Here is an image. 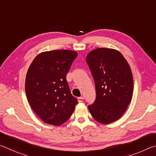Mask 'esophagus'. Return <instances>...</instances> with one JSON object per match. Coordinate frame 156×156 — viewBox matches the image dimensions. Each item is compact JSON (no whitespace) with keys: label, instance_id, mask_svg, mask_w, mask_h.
Wrapping results in <instances>:
<instances>
[{"label":"esophagus","instance_id":"obj_1","mask_svg":"<svg viewBox=\"0 0 156 156\" xmlns=\"http://www.w3.org/2000/svg\"><path fill=\"white\" fill-rule=\"evenodd\" d=\"M78 100L79 102H83V100H84V98H83V97H78Z\"/></svg>","mask_w":156,"mask_h":156}]
</instances>
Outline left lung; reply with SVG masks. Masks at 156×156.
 I'll return each mask as SVG.
<instances>
[{"label": "left lung", "instance_id": "left-lung-1", "mask_svg": "<svg viewBox=\"0 0 156 156\" xmlns=\"http://www.w3.org/2000/svg\"><path fill=\"white\" fill-rule=\"evenodd\" d=\"M93 76L96 97L88 105L91 115L98 122L109 124L117 120L131 102L133 80L130 67L120 52L98 48L86 57Z\"/></svg>", "mask_w": 156, "mask_h": 156}]
</instances>
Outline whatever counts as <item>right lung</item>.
Instances as JSON below:
<instances>
[{
	"instance_id": "add662e5",
	"label": "right lung",
	"mask_w": 156,
	"mask_h": 156,
	"mask_svg": "<svg viewBox=\"0 0 156 156\" xmlns=\"http://www.w3.org/2000/svg\"><path fill=\"white\" fill-rule=\"evenodd\" d=\"M77 56V53L70 50L43 52L29 68L26 95L31 109L44 122L61 125L70 118L78 104L66 79Z\"/></svg>"
}]
</instances>
